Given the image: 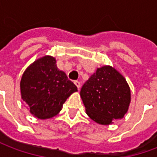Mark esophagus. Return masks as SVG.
Listing matches in <instances>:
<instances>
[{
  "label": "esophagus",
  "instance_id": "esophagus-1",
  "mask_svg": "<svg viewBox=\"0 0 157 157\" xmlns=\"http://www.w3.org/2000/svg\"><path fill=\"white\" fill-rule=\"evenodd\" d=\"M74 84L77 86V88H80V86H81V83H80V82H78V81H75V82H74Z\"/></svg>",
  "mask_w": 157,
  "mask_h": 157
}]
</instances>
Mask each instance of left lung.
Instances as JSON below:
<instances>
[{"label": "left lung", "instance_id": "left-lung-1", "mask_svg": "<svg viewBox=\"0 0 157 157\" xmlns=\"http://www.w3.org/2000/svg\"><path fill=\"white\" fill-rule=\"evenodd\" d=\"M81 98L89 118L99 124L109 125L128 112L131 92L120 72L103 65L82 86Z\"/></svg>", "mask_w": 157, "mask_h": 157}]
</instances>
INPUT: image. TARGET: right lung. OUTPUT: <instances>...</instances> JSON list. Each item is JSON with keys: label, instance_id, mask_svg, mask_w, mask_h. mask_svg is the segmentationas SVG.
I'll return each mask as SVG.
<instances>
[{"label": "right lung", "instance_id": "right-lung-1", "mask_svg": "<svg viewBox=\"0 0 157 157\" xmlns=\"http://www.w3.org/2000/svg\"><path fill=\"white\" fill-rule=\"evenodd\" d=\"M20 91L30 113L39 119H48L60 112L66 99L77 92V87L59 70L55 57L44 55L23 72Z\"/></svg>", "mask_w": 157, "mask_h": 157}]
</instances>
